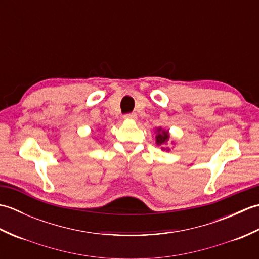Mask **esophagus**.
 I'll return each instance as SVG.
<instances>
[{"mask_svg": "<svg viewBox=\"0 0 259 259\" xmlns=\"http://www.w3.org/2000/svg\"><path fill=\"white\" fill-rule=\"evenodd\" d=\"M123 118L126 119V120H136L137 119V114L136 113H128V114H125Z\"/></svg>", "mask_w": 259, "mask_h": 259, "instance_id": "34e87169", "label": "esophagus"}]
</instances>
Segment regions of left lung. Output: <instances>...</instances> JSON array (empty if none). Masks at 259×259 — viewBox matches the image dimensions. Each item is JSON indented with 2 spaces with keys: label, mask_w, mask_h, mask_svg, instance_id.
I'll return each mask as SVG.
<instances>
[{
  "label": "left lung",
  "mask_w": 259,
  "mask_h": 259,
  "mask_svg": "<svg viewBox=\"0 0 259 259\" xmlns=\"http://www.w3.org/2000/svg\"><path fill=\"white\" fill-rule=\"evenodd\" d=\"M156 133H157V135H156V144L158 146H162L161 147L162 150L169 151L170 150L169 148L168 147H164V146L167 145V142L169 141V138H170L169 130H164V129H162L161 126H160V128H158L156 130Z\"/></svg>",
  "instance_id": "8db88e82"
}]
</instances>
